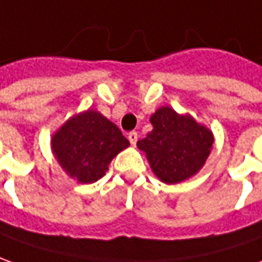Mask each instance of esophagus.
Returning a JSON list of instances; mask_svg holds the SVG:
<instances>
[{"label":"esophagus","instance_id":"1","mask_svg":"<svg viewBox=\"0 0 262 262\" xmlns=\"http://www.w3.org/2000/svg\"><path fill=\"white\" fill-rule=\"evenodd\" d=\"M127 138L130 140L132 146H136V142H138V133H136V132H130Z\"/></svg>","mask_w":262,"mask_h":262}]
</instances>
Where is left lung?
<instances>
[{"instance_id": "left-lung-1", "label": "left lung", "mask_w": 262, "mask_h": 262, "mask_svg": "<svg viewBox=\"0 0 262 262\" xmlns=\"http://www.w3.org/2000/svg\"><path fill=\"white\" fill-rule=\"evenodd\" d=\"M150 123L154 129L139 140L138 147L159 181L173 185L196 175L212 150V130L169 106L158 108Z\"/></svg>"}]
</instances>
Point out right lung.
Wrapping results in <instances>:
<instances>
[{"label":"right lung","instance_id":"1","mask_svg":"<svg viewBox=\"0 0 262 262\" xmlns=\"http://www.w3.org/2000/svg\"><path fill=\"white\" fill-rule=\"evenodd\" d=\"M129 145L116 124L93 108L71 116L51 136L58 165L80 183L97 182L113 158Z\"/></svg>","mask_w":262,"mask_h":262}]
</instances>
